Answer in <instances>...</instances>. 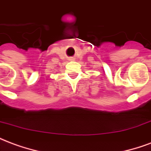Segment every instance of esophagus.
Here are the masks:
<instances>
[{
	"label": "esophagus",
	"mask_w": 151,
	"mask_h": 151,
	"mask_svg": "<svg viewBox=\"0 0 151 151\" xmlns=\"http://www.w3.org/2000/svg\"><path fill=\"white\" fill-rule=\"evenodd\" d=\"M73 60V58H70V59H69V60Z\"/></svg>",
	"instance_id": "34e87169"
}]
</instances>
